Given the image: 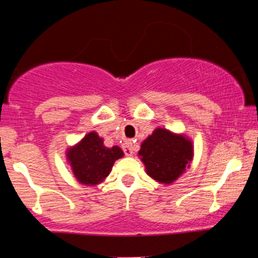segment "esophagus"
<instances>
[{
  "label": "esophagus",
  "mask_w": 258,
  "mask_h": 258,
  "mask_svg": "<svg viewBox=\"0 0 258 258\" xmlns=\"http://www.w3.org/2000/svg\"><path fill=\"white\" fill-rule=\"evenodd\" d=\"M133 152H135V146H133L132 142H126L123 144V153H125L126 156H132Z\"/></svg>",
  "instance_id": "obj_1"
}]
</instances>
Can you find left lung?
Masks as SVG:
<instances>
[{
  "instance_id": "8db88e82",
  "label": "left lung",
  "mask_w": 258,
  "mask_h": 258,
  "mask_svg": "<svg viewBox=\"0 0 258 258\" xmlns=\"http://www.w3.org/2000/svg\"><path fill=\"white\" fill-rule=\"evenodd\" d=\"M138 154L152 178L164 184H171L190 165L193 144L183 135L156 128L142 143Z\"/></svg>"
}]
</instances>
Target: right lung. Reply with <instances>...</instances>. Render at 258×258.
I'll return each mask as SVG.
<instances>
[{
    "mask_svg": "<svg viewBox=\"0 0 258 258\" xmlns=\"http://www.w3.org/2000/svg\"><path fill=\"white\" fill-rule=\"evenodd\" d=\"M122 156L123 152L119 147L106 148L97 132L86 135L80 143L67 152L74 176L86 185H96L104 180L114 162Z\"/></svg>",
    "mask_w": 258,
    "mask_h": 258,
    "instance_id": "right-lung-1",
    "label": "right lung"
}]
</instances>
